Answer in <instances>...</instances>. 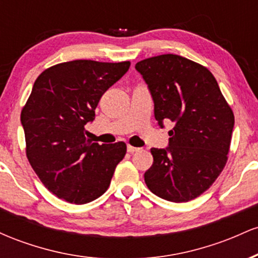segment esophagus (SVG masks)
<instances>
[{"label":"esophagus","mask_w":258,"mask_h":258,"mask_svg":"<svg viewBox=\"0 0 258 258\" xmlns=\"http://www.w3.org/2000/svg\"><path fill=\"white\" fill-rule=\"evenodd\" d=\"M141 150V148H137V147H133V146H127V152L128 153H136V152H139Z\"/></svg>","instance_id":"obj_1"}]
</instances>
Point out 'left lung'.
I'll return each mask as SVG.
<instances>
[{
  "label": "left lung",
  "mask_w": 258,
  "mask_h": 258,
  "mask_svg": "<svg viewBox=\"0 0 258 258\" xmlns=\"http://www.w3.org/2000/svg\"><path fill=\"white\" fill-rule=\"evenodd\" d=\"M154 100L162 126L172 121L166 149L152 148L154 162L144 173L150 191L173 203H186L206 191L227 164L234 114L206 67L176 54L136 64Z\"/></svg>",
  "instance_id": "8db88e82"
}]
</instances>
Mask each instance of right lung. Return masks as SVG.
<instances>
[{
    "mask_svg": "<svg viewBox=\"0 0 258 258\" xmlns=\"http://www.w3.org/2000/svg\"><path fill=\"white\" fill-rule=\"evenodd\" d=\"M130 65L96 60L53 65L38 75L23 106L26 158L43 185L68 203L82 205L104 194L125 158L126 143H92L85 125Z\"/></svg>",
    "mask_w": 258,
    "mask_h": 258,
    "instance_id": "right-lung-1",
    "label": "right lung"
}]
</instances>
